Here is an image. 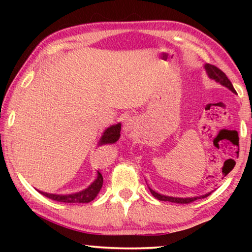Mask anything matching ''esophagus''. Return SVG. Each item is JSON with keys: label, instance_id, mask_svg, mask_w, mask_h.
I'll use <instances>...</instances> for the list:
<instances>
[{"label": "esophagus", "instance_id": "1", "mask_svg": "<svg viewBox=\"0 0 252 252\" xmlns=\"http://www.w3.org/2000/svg\"><path fill=\"white\" fill-rule=\"evenodd\" d=\"M136 126H137L136 119H134V118H132V117H129V118H127L125 120V123H124V133L130 135V134H132L134 130H135Z\"/></svg>", "mask_w": 252, "mask_h": 252}]
</instances>
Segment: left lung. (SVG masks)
I'll return each instance as SVG.
<instances>
[{"instance_id": "8db88e82", "label": "left lung", "mask_w": 252, "mask_h": 252, "mask_svg": "<svg viewBox=\"0 0 252 252\" xmlns=\"http://www.w3.org/2000/svg\"><path fill=\"white\" fill-rule=\"evenodd\" d=\"M205 67V71H206V74H208V77L210 79H212V80H215L216 82H218L223 87L228 88L230 92H233L234 94H236L235 89H234L232 82L229 81V79L226 77V74L223 73L221 70H219L218 67L215 66V65H210V64H205L204 65ZM149 190L151 194H153L154 197H156L157 199H159V201H165V202H172V203H179V204H188V203H191L196 201L197 198H204L206 196L210 195V192L205 195H202V196H195V197H172V196H166V195H161V194H158L157 191L153 190L149 187Z\"/></svg>"}]
</instances>
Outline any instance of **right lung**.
Returning <instances> with one entry per match:
<instances>
[{
    "label": "right lung",
    "instance_id": "obj_1",
    "mask_svg": "<svg viewBox=\"0 0 252 252\" xmlns=\"http://www.w3.org/2000/svg\"><path fill=\"white\" fill-rule=\"evenodd\" d=\"M120 129H122V124L118 123L116 125H112L106 128L103 132L101 139H99L98 147L104 146V144H111L115 143L119 140L120 137ZM103 186V177L102 174L97 172V178L95 179L94 182L88 186L84 190L74 192V194H67V195H57V194H49V192H44L39 190L40 194H42L46 197L54 199L57 202L63 203H89L94 199L97 194L101 190Z\"/></svg>",
    "mask_w": 252,
    "mask_h": 252
}]
</instances>
